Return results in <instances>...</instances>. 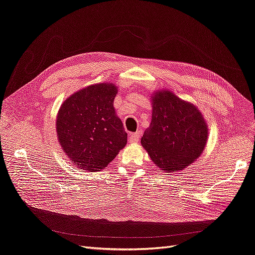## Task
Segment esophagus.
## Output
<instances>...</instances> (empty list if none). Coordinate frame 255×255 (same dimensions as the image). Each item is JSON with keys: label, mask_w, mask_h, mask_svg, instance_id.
Listing matches in <instances>:
<instances>
[{"label": "esophagus", "mask_w": 255, "mask_h": 255, "mask_svg": "<svg viewBox=\"0 0 255 255\" xmlns=\"http://www.w3.org/2000/svg\"><path fill=\"white\" fill-rule=\"evenodd\" d=\"M140 135H142V131H136L134 133L130 134V140L131 142H138Z\"/></svg>", "instance_id": "obj_1"}]
</instances>
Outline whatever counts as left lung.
<instances>
[{
	"instance_id": "1",
	"label": "left lung",
	"mask_w": 255,
	"mask_h": 255,
	"mask_svg": "<svg viewBox=\"0 0 255 255\" xmlns=\"http://www.w3.org/2000/svg\"><path fill=\"white\" fill-rule=\"evenodd\" d=\"M208 129L202 113L170 91L152 98L151 124L140 139L152 161L167 172L183 170L201 155Z\"/></svg>"
}]
</instances>
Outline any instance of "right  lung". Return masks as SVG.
Instances as JSON below:
<instances>
[{
  "mask_svg": "<svg viewBox=\"0 0 255 255\" xmlns=\"http://www.w3.org/2000/svg\"><path fill=\"white\" fill-rule=\"evenodd\" d=\"M112 84H97L75 92L64 102L56 119V132L64 152L84 170L105 168L127 143L117 117Z\"/></svg>",
  "mask_w": 255,
  "mask_h": 255,
  "instance_id": "obj_1",
  "label": "right lung"
}]
</instances>
